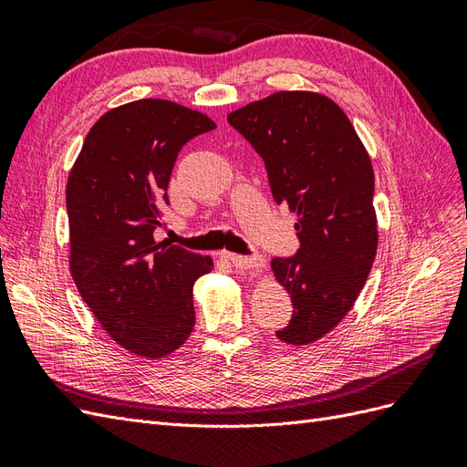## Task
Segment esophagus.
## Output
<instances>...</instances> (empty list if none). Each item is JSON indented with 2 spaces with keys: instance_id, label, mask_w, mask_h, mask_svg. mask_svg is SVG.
<instances>
[{
  "instance_id": "esophagus-1",
  "label": "esophagus",
  "mask_w": 467,
  "mask_h": 467,
  "mask_svg": "<svg viewBox=\"0 0 467 467\" xmlns=\"http://www.w3.org/2000/svg\"><path fill=\"white\" fill-rule=\"evenodd\" d=\"M228 259L232 261V265L237 268V271H244V273H259L265 266L263 255H251V257L228 255Z\"/></svg>"
}]
</instances>
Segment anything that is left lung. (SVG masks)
Returning <instances> with one entry per match:
<instances>
[{
  "instance_id": "left-lung-1",
  "label": "left lung",
  "mask_w": 467,
  "mask_h": 467,
  "mask_svg": "<svg viewBox=\"0 0 467 467\" xmlns=\"http://www.w3.org/2000/svg\"><path fill=\"white\" fill-rule=\"evenodd\" d=\"M261 155L276 204L298 214L300 249L273 273L294 314L276 331L288 345L327 335L355 306L378 249L374 169L348 117L312 91H278L228 115Z\"/></svg>"
}]
</instances>
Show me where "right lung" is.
<instances>
[{
	"mask_svg": "<svg viewBox=\"0 0 467 467\" xmlns=\"http://www.w3.org/2000/svg\"><path fill=\"white\" fill-rule=\"evenodd\" d=\"M216 124L165 99H140L99 119L69 171V271L83 302L126 350L163 358L194 327L192 285L210 257L155 242L181 148Z\"/></svg>",
	"mask_w": 467,
	"mask_h": 467,
	"instance_id": "1",
	"label": "right lung"
}]
</instances>
